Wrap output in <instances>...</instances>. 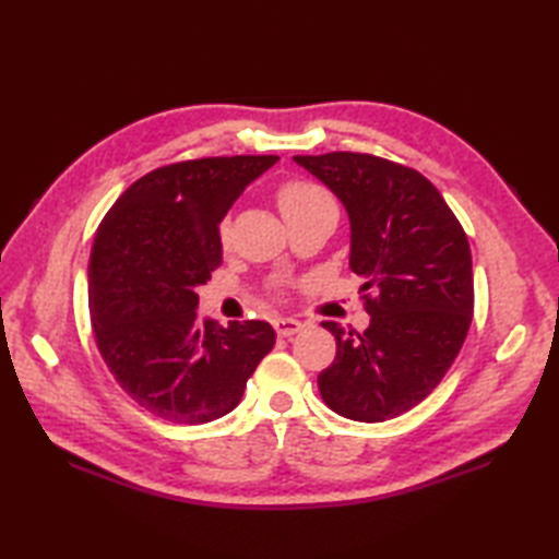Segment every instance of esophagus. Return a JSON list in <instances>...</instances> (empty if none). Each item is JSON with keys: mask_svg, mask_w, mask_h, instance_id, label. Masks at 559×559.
Returning <instances> with one entry per match:
<instances>
[{"mask_svg": "<svg viewBox=\"0 0 559 559\" xmlns=\"http://www.w3.org/2000/svg\"><path fill=\"white\" fill-rule=\"evenodd\" d=\"M273 326H276V334L283 336V338H290L298 334V331H302V322H298V319H290V317H281L273 322Z\"/></svg>", "mask_w": 559, "mask_h": 559, "instance_id": "1", "label": "esophagus"}]
</instances>
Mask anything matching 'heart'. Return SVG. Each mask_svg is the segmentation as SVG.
<instances>
[{"instance_id": "obj_1", "label": "heart", "mask_w": 559, "mask_h": 559, "mask_svg": "<svg viewBox=\"0 0 559 559\" xmlns=\"http://www.w3.org/2000/svg\"><path fill=\"white\" fill-rule=\"evenodd\" d=\"M276 199H278V209L283 216H288V213H295V211L312 209L319 204H329L331 201L322 187L305 182V180H290L286 185H281ZM228 237H230V223L223 221L221 223V240L228 242Z\"/></svg>"}]
</instances>
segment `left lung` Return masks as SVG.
I'll return each instance as SVG.
<instances>
[{
	"label": "left lung",
	"instance_id": "left-lung-1",
	"mask_svg": "<svg viewBox=\"0 0 559 559\" xmlns=\"http://www.w3.org/2000/svg\"><path fill=\"white\" fill-rule=\"evenodd\" d=\"M326 185L350 221V271L365 281L370 326L336 336V358L319 374L331 411L382 423L411 411L442 382L473 319L468 237L437 187L406 165L367 153L295 156Z\"/></svg>",
	"mask_w": 559,
	"mask_h": 559
}]
</instances>
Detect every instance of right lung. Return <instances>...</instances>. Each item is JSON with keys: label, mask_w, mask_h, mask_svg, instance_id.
Wrapping results in <instances>:
<instances>
[{"label": "right lung", "mask_w": 559, "mask_h": 559, "mask_svg": "<svg viewBox=\"0 0 559 559\" xmlns=\"http://www.w3.org/2000/svg\"><path fill=\"white\" fill-rule=\"evenodd\" d=\"M278 156L199 158L153 170L115 201L88 261L96 343L129 396L158 418L201 425L240 403L276 343L266 322L199 319L197 288L221 266L218 225Z\"/></svg>", "instance_id": "1"}]
</instances>
